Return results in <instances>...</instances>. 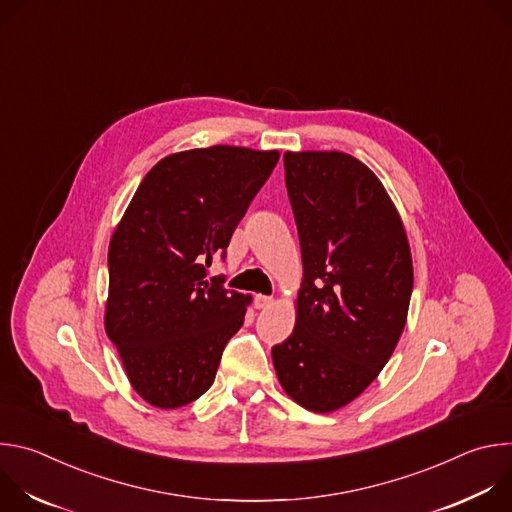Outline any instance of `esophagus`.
Listing matches in <instances>:
<instances>
[{"instance_id": "34e87169", "label": "esophagus", "mask_w": 512, "mask_h": 512, "mask_svg": "<svg viewBox=\"0 0 512 512\" xmlns=\"http://www.w3.org/2000/svg\"><path fill=\"white\" fill-rule=\"evenodd\" d=\"M273 304V298L271 296H261V294H257L255 296V308H267V306H271Z\"/></svg>"}]
</instances>
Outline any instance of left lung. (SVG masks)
Here are the masks:
<instances>
[{
    "mask_svg": "<svg viewBox=\"0 0 512 512\" xmlns=\"http://www.w3.org/2000/svg\"><path fill=\"white\" fill-rule=\"evenodd\" d=\"M304 279L296 328L271 348L285 393L330 413L367 389L405 328L413 265L379 178L340 152L283 154Z\"/></svg>",
    "mask_w": 512,
    "mask_h": 512,
    "instance_id": "obj_1",
    "label": "left lung"
}]
</instances>
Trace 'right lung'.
<instances>
[{"instance_id": "add662e5", "label": "right lung", "mask_w": 512, "mask_h": 512, "mask_svg": "<svg viewBox=\"0 0 512 512\" xmlns=\"http://www.w3.org/2000/svg\"><path fill=\"white\" fill-rule=\"evenodd\" d=\"M277 152L233 145L174 154L133 194L109 245L105 330L133 389L160 409L206 393L249 296L206 279L271 176Z\"/></svg>"}]
</instances>
